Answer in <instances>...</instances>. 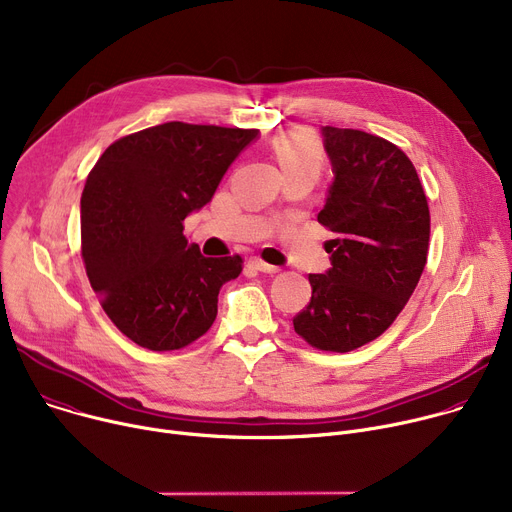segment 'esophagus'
<instances>
[{
    "label": "esophagus",
    "instance_id": "obj_1",
    "mask_svg": "<svg viewBox=\"0 0 512 512\" xmlns=\"http://www.w3.org/2000/svg\"><path fill=\"white\" fill-rule=\"evenodd\" d=\"M247 267H249V269H255V271H261V273H277V271H280V267L269 265V263H265V261H261V259H257V257L249 259V261H247Z\"/></svg>",
    "mask_w": 512,
    "mask_h": 512
}]
</instances>
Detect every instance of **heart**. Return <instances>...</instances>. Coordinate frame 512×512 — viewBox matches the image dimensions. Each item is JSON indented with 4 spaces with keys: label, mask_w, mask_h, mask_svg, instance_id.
Segmentation results:
<instances>
[{
    "label": "heart",
    "mask_w": 512,
    "mask_h": 512,
    "mask_svg": "<svg viewBox=\"0 0 512 512\" xmlns=\"http://www.w3.org/2000/svg\"><path fill=\"white\" fill-rule=\"evenodd\" d=\"M271 147L286 175L300 169L318 173L322 167V149L316 138L306 130H290L275 136Z\"/></svg>",
    "instance_id": "b5f03b06"
}]
</instances>
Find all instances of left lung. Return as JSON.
Here are the masks:
<instances>
[{"label": "left lung", "mask_w": 512, "mask_h": 512, "mask_svg": "<svg viewBox=\"0 0 512 512\" xmlns=\"http://www.w3.org/2000/svg\"><path fill=\"white\" fill-rule=\"evenodd\" d=\"M335 181L318 222L335 232L327 273H310L312 298L294 331L314 349L347 353L378 339L427 265L431 214L406 153L382 136L324 126Z\"/></svg>", "instance_id": "1"}]
</instances>
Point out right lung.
I'll use <instances>...</instances> for the list:
<instances>
[{
  "label": "right lung",
  "mask_w": 512,
  "mask_h": 512,
  "mask_svg": "<svg viewBox=\"0 0 512 512\" xmlns=\"http://www.w3.org/2000/svg\"><path fill=\"white\" fill-rule=\"evenodd\" d=\"M257 128L165 122L114 141L81 194V259L118 331L151 351L208 333L243 257H204L183 220L206 206Z\"/></svg>",
  "instance_id": "right-lung-1"
}]
</instances>
